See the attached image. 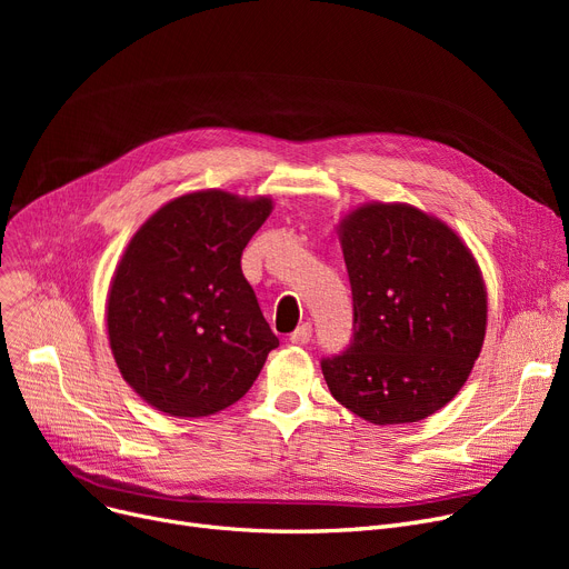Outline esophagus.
<instances>
[{"label": "esophagus", "mask_w": 569, "mask_h": 569, "mask_svg": "<svg viewBox=\"0 0 569 569\" xmlns=\"http://www.w3.org/2000/svg\"><path fill=\"white\" fill-rule=\"evenodd\" d=\"M311 335H313L311 325H309V322H305V325L297 327V330L290 335V341H292V343H297V346H305V343H309V341H311Z\"/></svg>", "instance_id": "1"}]
</instances>
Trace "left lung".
<instances>
[{
  "instance_id": "8db88e82",
  "label": "left lung",
  "mask_w": 569,
  "mask_h": 569,
  "mask_svg": "<svg viewBox=\"0 0 569 569\" xmlns=\"http://www.w3.org/2000/svg\"><path fill=\"white\" fill-rule=\"evenodd\" d=\"M341 247L352 335L322 357L327 387L367 422H420L455 399L482 350L480 267L455 230L408 204L355 209Z\"/></svg>"
}]
</instances>
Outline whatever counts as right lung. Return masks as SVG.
<instances>
[{
  "instance_id": "obj_1",
  "label": "right lung",
  "mask_w": 569,
  "mask_h": 569,
  "mask_svg": "<svg viewBox=\"0 0 569 569\" xmlns=\"http://www.w3.org/2000/svg\"><path fill=\"white\" fill-rule=\"evenodd\" d=\"M272 200L200 191L163 204L131 239L108 297V337L124 380L172 417L242 399L277 335L242 274V251Z\"/></svg>"
}]
</instances>
